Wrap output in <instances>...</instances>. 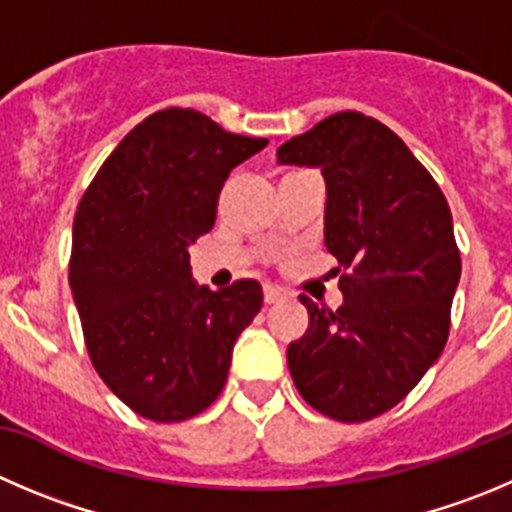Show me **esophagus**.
<instances>
[{
  "mask_svg": "<svg viewBox=\"0 0 512 512\" xmlns=\"http://www.w3.org/2000/svg\"><path fill=\"white\" fill-rule=\"evenodd\" d=\"M284 299V291L276 289V286H264V301L266 304H279V301Z\"/></svg>",
  "mask_w": 512,
  "mask_h": 512,
  "instance_id": "1",
  "label": "esophagus"
}]
</instances>
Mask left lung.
I'll use <instances>...</instances> for the list:
<instances>
[{
  "instance_id": "8db88e82",
  "label": "left lung",
  "mask_w": 512,
  "mask_h": 512,
  "mask_svg": "<svg viewBox=\"0 0 512 512\" xmlns=\"http://www.w3.org/2000/svg\"><path fill=\"white\" fill-rule=\"evenodd\" d=\"M279 163L316 165L326 180V248L344 304L316 306L286 362L321 415L364 422L392 410L442 354L460 281L445 193L405 140L357 110L286 140Z\"/></svg>"
}]
</instances>
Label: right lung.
<instances>
[{"label": "right lung", "instance_id": "obj_1", "mask_svg": "<svg viewBox=\"0 0 512 512\" xmlns=\"http://www.w3.org/2000/svg\"><path fill=\"white\" fill-rule=\"evenodd\" d=\"M266 143L168 107L135 125L82 193L70 289L85 347L102 382L145 420L183 422L211 407L238 334L261 311L259 281L198 286L188 246L216 223L228 173Z\"/></svg>", "mask_w": 512, "mask_h": 512}]
</instances>
